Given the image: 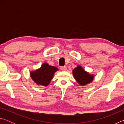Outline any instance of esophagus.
Wrapping results in <instances>:
<instances>
[{"label":"esophagus","instance_id":"obj_1","mask_svg":"<svg viewBox=\"0 0 124 124\" xmlns=\"http://www.w3.org/2000/svg\"><path fill=\"white\" fill-rule=\"evenodd\" d=\"M61 70H67V68L66 66H62V67H61Z\"/></svg>","mask_w":124,"mask_h":124}]
</instances>
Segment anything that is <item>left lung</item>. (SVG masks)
I'll return each instance as SVG.
<instances>
[{"mask_svg":"<svg viewBox=\"0 0 124 124\" xmlns=\"http://www.w3.org/2000/svg\"><path fill=\"white\" fill-rule=\"evenodd\" d=\"M73 74L76 81L81 86H84L91 83L94 78L93 74H90L86 72L80 66H78L73 70Z\"/></svg>","mask_w":124,"mask_h":124,"instance_id":"8db88e82","label":"left lung"}]
</instances>
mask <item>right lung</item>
Listing matches in <instances>:
<instances>
[{
	"instance_id": "obj_1",
	"label": "right lung",
	"mask_w": 124,
	"mask_h": 124,
	"mask_svg": "<svg viewBox=\"0 0 124 124\" xmlns=\"http://www.w3.org/2000/svg\"><path fill=\"white\" fill-rule=\"evenodd\" d=\"M58 70L57 67L49 66L45 63L38 70L31 72L30 75L37 85L47 86L53 78L54 73Z\"/></svg>"
}]
</instances>
